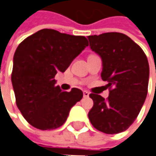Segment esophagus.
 Here are the masks:
<instances>
[{
  "mask_svg": "<svg viewBox=\"0 0 156 156\" xmlns=\"http://www.w3.org/2000/svg\"><path fill=\"white\" fill-rule=\"evenodd\" d=\"M83 95H84V97H88L89 96V93L87 92V91H84L83 92Z\"/></svg>",
  "mask_w": 156,
  "mask_h": 156,
  "instance_id": "34e87169",
  "label": "esophagus"
}]
</instances>
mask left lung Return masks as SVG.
<instances>
[{
    "mask_svg": "<svg viewBox=\"0 0 156 156\" xmlns=\"http://www.w3.org/2000/svg\"><path fill=\"white\" fill-rule=\"evenodd\" d=\"M92 51L103 61L101 77L107 81L109 96L90 94L94 105L88 112L92 125L105 134L125 131L136 119L148 88L147 58L131 38L110 32L88 36Z\"/></svg>",
    "mask_w": 156,
    "mask_h": 156,
    "instance_id": "obj_1",
    "label": "left lung"
}]
</instances>
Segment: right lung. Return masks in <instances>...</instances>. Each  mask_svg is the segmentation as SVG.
<instances>
[{
	"label": "right lung",
	"mask_w": 156,
	"mask_h": 156,
	"mask_svg": "<svg viewBox=\"0 0 156 156\" xmlns=\"http://www.w3.org/2000/svg\"><path fill=\"white\" fill-rule=\"evenodd\" d=\"M88 45L85 36L42 29L22 41L15 51L11 82L16 104L26 120L41 130L55 129L66 121L83 92L55 86L57 72H64Z\"/></svg>",
	"instance_id": "1"
}]
</instances>
